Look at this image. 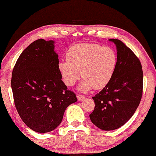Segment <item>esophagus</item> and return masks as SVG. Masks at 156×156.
Segmentation results:
<instances>
[{"label":"esophagus","mask_w":156,"mask_h":156,"mask_svg":"<svg viewBox=\"0 0 156 156\" xmlns=\"http://www.w3.org/2000/svg\"><path fill=\"white\" fill-rule=\"evenodd\" d=\"M77 97L78 101H83L85 99V97L82 94H77Z\"/></svg>","instance_id":"34e87169"}]
</instances>
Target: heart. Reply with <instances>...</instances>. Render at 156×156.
Instances as JSON below:
<instances>
[{"instance_id": "heart-1", "label": "heart", "mask_w": 156, "mask_h": 156, "mask_svg": "<svg viewBox=\"0 0 156 156\" xmlns=\"http://www.w3.org/2000/svg\"><path fill=\"white\" fill-rule=\"evenodd\" d=\"M66 60L60 61L58 69L67 86H73L80 76L84 78L80 89L86 92L104 88L112 78L117 55L112 48L92 44H77L70 47Z\"/></svg>"}]
</instances>
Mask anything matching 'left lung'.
I'll return each instance as SVG.
<instances>
[{
    "label": "left lung",
    "instance_id": "left-lung-1",
    "mask_svg": "<svg viewBox=\"0 0 156 156\" xmlns=\"http://www.w3.org/2000/svg\"><path fill=\"white\" fill-rule=\"evenodd\" d=\"M117 65L110 82L93 97L94 109L89 115L92 122L103 130H112L126 123L141 101L143 74L139 58L118 39Z\"/></svg>",
    "mask_w": 156,
    "mask_h": 156
}]
</instances>
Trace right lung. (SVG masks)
<instances>
[{"mask_svg": "<svg viewBox=\"0 0 156 156\" xmlns=\"http://www.w3.org/2000/svg\"><path fill=\"white\" fill-rule=\"evenodd\" d=\"M53 41L38 39L21 53L11 78L15 108L30 129L40 133L53 130L62 122L68 106L77 101L58 69Z\"/></svg>", "mask_w": 156, "mask_h": 156, "instance_id": "1", "label": "right lung"}]
</instances>
